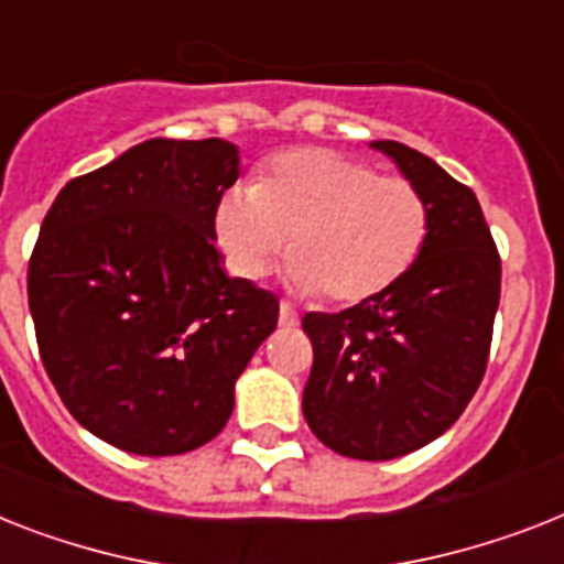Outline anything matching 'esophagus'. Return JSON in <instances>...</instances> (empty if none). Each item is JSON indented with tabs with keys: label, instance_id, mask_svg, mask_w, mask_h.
I'll list each match as a JSON object with an SVG mask.
<instances>
[{
	"label": "esophagus",
	"instance_id": "1",
	"mask_svg": "<svg viewBox=\"0 0 564 564\" xmlns=\"http://www.w3.org/2000/svg\"><path fill=\"white\" fill-rule=\"evenodd\" d=\"M296 323H300V314H296V308H293L291 302H282V305H279V325L293 328Z\"/></svg>",
	"mask_w": 564,
	"mask_h": 564
}]
</instances>
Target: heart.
I'll return each mask as SVG.
<instances>
[{
    "instance_id": "heart-1",
    "label": "heart",
    "mask_w": 564,
    "mask_h": 564,
    "mask_svg": "<svg viewBox=\"0 0 564 564\" xmlns=\"http://www.w3.org/2000/svg\"><path fill=\"white\" fill-rule=\"evenodd\" d=\"M430 227L417 184L334 149L282 152L216 209L218 241L241 276H264L288 245L291 285L334 305L389 291L417 262Z\"/></svg>"
}]
</instances>
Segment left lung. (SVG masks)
I'll return each instance as SVG.
<instances>
[{"label":"left lung","instance_id":"left-lung-1","mask_svg":"<svg viewBox=\"0 0 564 564\" xmlns=\"http://www.w3.org/2000/svg\"><path fill=\"white\" fill-rule=\"evenodd\" d=\"M371 147L426 195L430 239L375 300L302 316L314 346L302 412L334 453L389 460L444 435L481 386L501 259L473 189L417 149L398 141Z\"/></svg>","mask_w":564,"mask_h":564}]
</instances>
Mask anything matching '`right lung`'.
Returning <instances> with one entry per match:
<instances>
[{
	"mask_svg": "<svg viewBox=\"0 0 564 564\" xmlns=\"http://www.w3.org/2000/svg\"><path fill=\"white\" fill-rule=\"evenodd\" d=\"M236 178L221 138H152L68 181L42 218L28 262L42 366L106 444L181 455L216 438L276 328V296L227 276L213 245Z\"/></svg>",
	"mask_w": 564,
	"mask_h": 564,
	"instance_id": "1",
	"label": "right lung"
}]
</instances>
